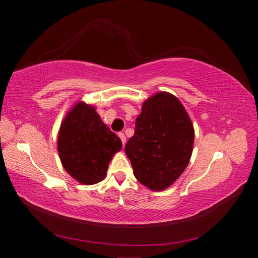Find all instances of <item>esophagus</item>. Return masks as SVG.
Segmentation results:
<instances>
[{
	"label": "esophagus",
	"mask_w": 258,
	"mask_h": 258,
	"mask_svg": "<svg viewBox=\"0 0 258 258\" xmlns=\"http://www.w3.org/2000/svg\"><path fill=\"white\" fill-rule=\"evenodd\" d=\"M118 137L120 138L121 143H123V146H125V143H126V137H125V134H124V133H118Z\"/></svg>",
	"instance_id": "34e87169"
}]
</instances>
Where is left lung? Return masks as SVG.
I'll return each mask as SVG.
<instances>
[{
	"mask_svg": "<svg viewBox=\"0 0 258 258\" xmlns=\"http://www.w3.org/2000/svg\"><path fill=\"white\" fill-rule=\"evenodd\" d=\"M194 140V125L180 100L158 92L143 102L125 154L137 180L152 191H161L184 172Z\"/></svg>",
	"mask_w": 258,
	"mask_h": 258,
	"instance_id": "1",
	"label": "left lung"
}]
</instances>
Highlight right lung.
<instances>
[{"instance_id": "1", "label": "right lung", "mask_w": 258, "mask_h": 258, "mask_svg": "<svg viewBox=\"0 0 258 258\" xmlns=\"http://www.w3.org/2000/svg\"><path fill=\"white\" fill-rule=\"evenodd\" d=\"M121 141L102 123L95 108L77 102L60 126L58 152L63 168L82 184L91 185L106 177L112 156Z\"/></svg>"}]
</instances>
